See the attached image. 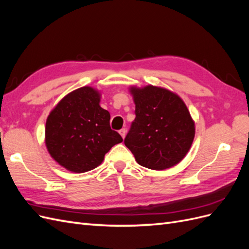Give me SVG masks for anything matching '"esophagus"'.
Returning <instances> with one entry per match:
<instances>
[{"label":"esophagus","instance_id":"obj_1","mask_svg":"<svg viewBox=\"0 0 249 249\" xmlns=\"http://www.w3.org/2000/svg\"><path fill=\"white\" fill-rule=\"evenodd\" d=\"M119 134L122 135V137H123V138H124V137H125V135H126V130H125V129H122V130L119 131Z\"/></svg>","mask_w":249,"mask_h":249}]
</instances>
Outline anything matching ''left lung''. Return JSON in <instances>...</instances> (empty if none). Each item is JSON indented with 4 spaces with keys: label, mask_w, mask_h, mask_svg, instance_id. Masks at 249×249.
<instances>
[{
    "label": "left lung",
    "mask_w": 249,
    "mask_h": 249,
    "mask_svg": "<svg viewBox=\"0 0 249 249\" xmlns=\"http://www.w3.org/2000/svg\"><path fill=\"white\" fill-rule=\"evenodd\" d=\"M134 122L124 144L141 166L163 170L178 164L190 149L195 127L185 103L164 88H131Z\"/></svg>",
    "instance_id": "1"
}]
</instances>
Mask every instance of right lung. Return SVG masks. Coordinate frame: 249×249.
Masks as SVG:
<instances>
[{"mask_svg":"<svg viewBox=\"0 0 249 249\" xmlns=\"http://www.w3.org/2000/svg\"><path fill=\"white\" fill-rule=\"evenodd\" d=\"M123 138L110 127V113L100 106V93L81 87L67 94L47 119L46 144L50 155L72 172L92 170Z\"/></svg>","mask_w":249,"mask_h":249,"instance_id":"add662e5","label":"right lung"}]
</instances>
